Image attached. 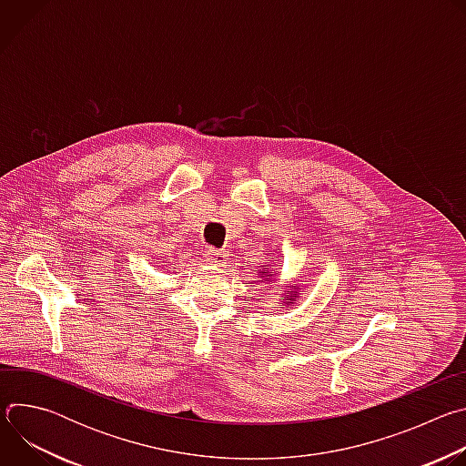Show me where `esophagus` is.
I'll use <instances>...</instances> for the list:
<instances>
[{
    "mask_svg": "<svg viewBox=\"0 0 466 466\" xmlns=\"http://www.w3.org/2000/svg\"><path fill=\"white\" fill-rule=\"evenodd\" d=\"M207 259H208L210 263H214V265H225L228 258H227V252H225V250H219V248L210 247V248L207 250Z\"/></svg>",
    "mask_w": 466,
    "mask_h": 466,
    "instance_id": "34e87169",
    "label": "esophagus"
}]
</instances>
